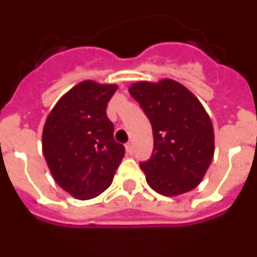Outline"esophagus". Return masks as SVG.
<instances>
[{"label":"esophagus","instance_id":"esophagus-1","mask_svg":"<svg viewBox=\"0 0 257 257\" xmlns=\"http://www.w3.org/2000/svg\"><path fill=\"white\" fill-rule=\"evenodd\" d=\"M125 149H126V153H128V154L134 153V145H132V143H126Z\"/></svg>","mask_w":257,"mask_h":257}]
</instances>
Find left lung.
I'll use <instances>...</instances> for the list:
<instances>
[{
  "label": "left lung",
  "mask_w": 257,
  "mask_h": 257,
  "mask_svg": "<svg viewBox=\"0 0 257 257\" xmlns=\"http://www.w3.org/2000/svg\"><path fill=\"white\" fill-rule=\"evenodd\" d=\"M129 93L153 129V154L141 164L147 184L164 196L195 189L214 156L213 123L202 103L172 79L136 82Z\"/></svg>",
  "instance_id": "8db88e82"
}]
</instances>
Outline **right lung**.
I'll use <instances>...</instances> for the list:
<instances>
[{"instance_id":"add662e5","label":"right lung","mask_w":257,"mask_h":257,"mask_svg":"<svg viewBox=\"0 0 257 257\" xmlns=\"http://www.w3.org/2000/svg\"><path fill=\"white\" fill-rule=\"evenodd\" d=\"M118 89L83 80L58 100L43 128V154L55 182L87 200L112 182L125 147L114 141L107 104Z\"/></svg>"}]
</instances>
